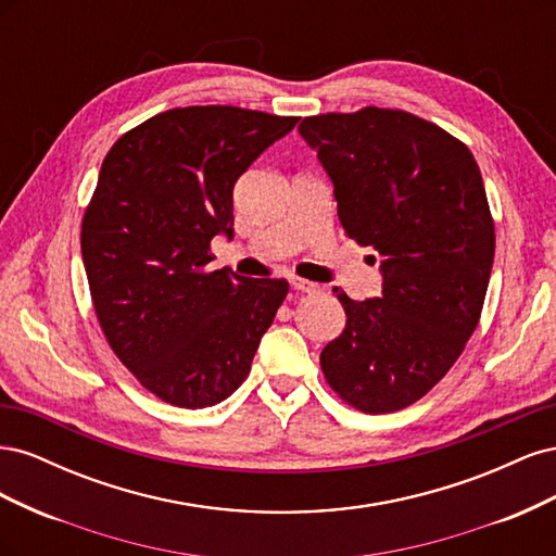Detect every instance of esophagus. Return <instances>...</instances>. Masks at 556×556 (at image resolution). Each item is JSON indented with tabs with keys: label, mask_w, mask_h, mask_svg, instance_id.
I'll use <instances>...</instances> for the list:
<instances>
[{
	"label": "esophagus",
	"mask_w": 556,
	"mask_h": 556,
	"mask_svg": "<svg viewBox=\"0 0 556 556\" xmlns=\"http://www.w3.org/2000/svg\"><path fill=\"white\" fill-rule=\"evenodd\" d=\"M292 288L301 294H313L319 290V285L313 280H304V278H292Z\"/></svg>",
	"instance_id": "obj_1"
}]
</instances>
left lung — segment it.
<instances>
[{
  "label": "left lung",
  "instance_id": "left-lung-1",
  "mask_svg": "<svg viewBox=\"0 0 556 556\" xmlns=\"http://www.w3.org/2000/svg\"><path fill=\"white\" fill-rule=\"evenodd\" d=\"M299 134L317 150L350 239L382 255V296L333 288L345 329L319 366L348 406L394 413L422 399L480 323L494 217L478 162L443 127L401 109L319 113Z\"/></svg>",
  "mask_w": 556,
  "mask_h": 556
}]
</instances>
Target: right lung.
I'll list each match as a JSON object with an SVG mask.
<instances>
[{"label": "right lung", "mask_w": 556, "mask_h": 556, "mask_svg": "<svg viewBox=\"0 0 556 556\" xmlns=\"http://www.w3.org/2000/svg\"><path fill=\"white\" fill-rule=\"evenodd\" d=\"M296 121L169 109L125 131L102 162L80 225L94 315L115 357L172 406L197 410L237 392L290 292L285 278L208 264L215 233H233V185Z\"/></svg>", "instance_id": "right-lung-1"}]
</instances>
